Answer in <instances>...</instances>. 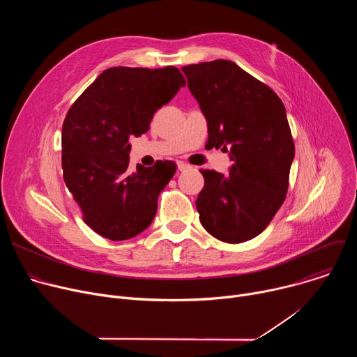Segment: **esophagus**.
Segmentation results:
<instances>
[{
  "label": "esophagus",
  "mask_w": 357,
  "mask_h": 357,
  "mask_svg": "<svg viewBox=\"0 0 357 357\" xmlns=\"http://www.w3.org/2000/svg\"><path fill=\"white\" fill-rule=\"evenodd\" d=\"M178 169H179V171H186V169H189V165L185 164V162H182V161H179V162H178Z\"/></svg>",
  "instance_id": "esophagus-1"
}]
</instances>
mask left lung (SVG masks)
I'll return each instance as SVG.
<instances>
[{
    "instance_id": "obj_1",
    "label": "left lung",
    "mask_w": 357,
    "mask_h": 357,
    "mask_svg": "<svg viewBox=\"0 0 357 357\" xmlns=\"http://www.w3.org/2000/svg\"><path fill=\"white\" fill-rule=\"evenodd\" d=\"M208 121L211 148L229 152L230 172L202 169L196 209L202 226L225 243L259 236L285 200L295 155L281 98L231 61L182 68Z\"/></svg>"
}]
</instances>
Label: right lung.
<instances>
[{
	"label": "right lung",
	"mask_w": 357,
	"mask_h": 357,
	"mask_svg": "<svg viewBox=\"0 0 357 357\" xmlns=\"http://www.w3.org/2000/svg\"><path fill=\"white\" fill-rule=\"evenodd\" d=\"M185 79L179 69L110 68L69 109L62 127L63 179L83 220L113 241L131 238L154 220L158 196L176 171L172 161L130 171V137L149 130Z\"/></svg>",
	"instance_id": "add662e5"
}]
</instances>
